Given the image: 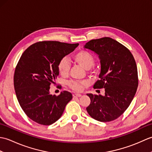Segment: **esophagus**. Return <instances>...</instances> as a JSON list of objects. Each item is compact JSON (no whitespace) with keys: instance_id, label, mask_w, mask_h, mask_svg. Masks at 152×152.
I'll list each match as a JSON object with an SVG mask.
<instances>
[{"instance_id":"34e87169","label":"esophagus","mask_w":152,"mask_h":152,"mask_svg":"<svg viewBox=\"0 0 152 152\" xmlns=\"http://www.w3.org/2000/svg\"><path fill=\"white\" fill-rule=\"evenodd\" d=\"M74 97H80V96H82L81 94H78V93H75V94L73 95Z\"/></svg>"}]
</instances>
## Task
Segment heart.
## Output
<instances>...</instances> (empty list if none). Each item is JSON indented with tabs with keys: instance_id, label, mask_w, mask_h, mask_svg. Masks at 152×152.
Returning <instances> with one entry per match:
<instances>
[{
	"instance_id": "heart-1",
	"label": "heart",
	"mask_w": 152,
	"mask_h": 152,
	"mask_svg": "<svg viewBox=\"0 0 152 152\" xmlns=\"http://www.w3.org/2000/svg\"><path fill=\"white\" fill-rule=\"evenodd\" d=\"M73 59L79 65L82 66L86 70H89L95 64V57L92 54L86 51H80L73 56ZM57 69L61 75L66 76L70 70V63L66 57H63L57 65ZM88 81H77L71 80L68 85L71 89L75 91H81L88 85Z\"/></svg>"
}]
</instances>
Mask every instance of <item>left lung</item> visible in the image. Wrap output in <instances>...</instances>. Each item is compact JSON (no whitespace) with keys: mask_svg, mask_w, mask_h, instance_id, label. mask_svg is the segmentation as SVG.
Masks as SVG:
<instances>
[{"mask_svg":"<svg viewBox=\"0 0 152 152\" xmlns=\"http://www.w3.org/2000/svg\"><path fill=\"white\" fill-rule=\"evenodd\" d=\"M99 57L100 80L93 88L104 89V95L88 93L89 115L101 122L119 118L129 106L138 87V72L133 56L127 48L110 37L91 40L84 46Z\"/></svg>","mask_w":152,"mask_h":152,"instance_id":"left-lung-1","label":"left lung"}]
</instances>
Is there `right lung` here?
I'll list each match as a JSON object with an SVG mask.
<instances>
[{
  "mask_svg": "<svg viewBox=\"0 0 152 152\" xmlns=\"http://www.w3.org/2000/svg\"><path fill=\"white\" fill-rule=\"evenodd\" d=\"M79 44L43 41L25 50L16 66L14 84L21 108L32 120L44 125L59 119L72 95L66 91L51 95L50 85L59 76V61L76 49Z\"/></svg>",
  "mask_w": 152,
  "mask_h": 152,
  "instance_id": "right-lung-1",
  "label": "right lung"
}]
</instances>
